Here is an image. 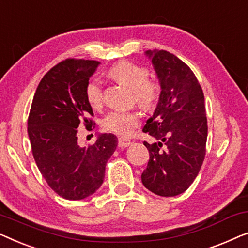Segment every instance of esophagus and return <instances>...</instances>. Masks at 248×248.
Returning <instances> with one entry per match:
<instances>
[{
  "mask_svg": "<svg viewBox=\"0 0 248 248\" xmlns=\"http://www.w3.org/2000/svg\"><path fill=\"white\" fill-rule=\"evenodd\" d=\"M130 144H131V141L129 140V139H124V138H119V141H118V145H119L120 148L128 147Z\"/></svg>",
  "mask_w": 248,
  "mask_h": 248,
  "instance_id": "1",
  "label": "esophagus"
}]
</instances>
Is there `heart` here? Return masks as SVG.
Returning <instances> with one entry per match:
<instances>
[{
    "label": "heart",
    "mask_w": 248,
    "mask_h": 248,
    "mask_svg": "<svg viewBox=\"0 0 248 248\" xmlns=\"http://www.w3.org/2000/svg\"><path fill=\"white\" fill-rule=\"evenodd\" d=\"M109 74L116 81L128 86L134 94L135 101L144 109H152L159 97L157 83L149 81L148 71L142 66L129 62H120L110 68ZM85 96L94 109L102 104V88L97 79H91L85 88ZM139 124V114L134 111H111L102 121L108 131L128 137Z\"/></svg>",
    "instance_id": "1"
}]
</instances>
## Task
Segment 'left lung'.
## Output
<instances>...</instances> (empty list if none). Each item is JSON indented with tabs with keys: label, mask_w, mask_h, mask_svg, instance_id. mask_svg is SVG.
<instances>
[{
	"label": "left lung",
	"mask_w": 248,
	"mask_h": 248,
	"mask_svg": "<svg viewBox=\"0 0 248 248\" xmlns=\"http://www.w3.org/2000/svg\"><path fill=\"white\" fill-rule=\"evenodd\" d=\"M160 93L142 131L155 139L141 174L146 189L160 197H175L193 183L205 155L208 136L204 96L189 66L165 50H147Z\"/></svg>",
	"instance_id": "obj_1"
}]
</instances>
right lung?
Wrapping results in <instances>:
<instances>
[{
    "label": "right lung",
    "mask_w": 248,
    "mask_h": 248,
    "mask_svg": "<svg viewBox=\"0 0 248 248\" xmlns=\"http://www.w3.org/2000/svg\"><path fill=\"white\" fill-rule=\"evenodd\" d=\"M99 65L84 59L59 62L41 79L31 104L28 135L33 158L48 186L67 200H82L102 186L118 145L113 134H99L88 147L78 142L79 124H92L85 88Z\"/></svg>",
    "instance_id": "add662e5"
}]
</instances>
